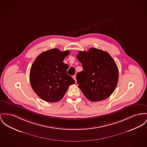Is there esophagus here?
I'll return each instance as SVG.
<instances>
[{"label": "esophagus", "mask_w": 147, "mask_h": 147, "mask_svg": "<svg viewBox=\"0 0 147 147\" xmlns=\"http://www.w3.org/2000/svg\"><path fill=\"white\" fill-rule=\"evenodd\" d=\"M72 78H74L75 80V81L76 82V76H75V75H74V76H72Z\"/></svg>", "instance_id": "1"}]
</instances>
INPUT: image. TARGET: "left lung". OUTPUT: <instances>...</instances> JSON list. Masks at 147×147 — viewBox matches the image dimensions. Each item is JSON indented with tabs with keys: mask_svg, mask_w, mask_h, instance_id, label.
<instances>
[{
	"mask_svg": "<svg viewBox=\"0 0 147 147\" xmlns=\"http://www.w3.org/2000/svg\"><path fill=\"white\" fill-rule=\"evenodd\" d=\"M76 57L83 68L76 80L85 96L92 101L109 98L116 88L119 78L114 60L106 51L95 48L80 51Z\"/></svg>",
	"mask_w": 147,
	"mask_h": 147,
	"instance_id": "1",
	"label": "left lung"
}]
</instances>
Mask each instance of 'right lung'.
Instances as JSON below:
<instances>
[{
	"label": "right lung",
	"instance_id": "right-lung-1",
	"mask_svg": "<svg viewBox=\"0 0 147 147\" xmlns=\"http://www.w3.org/2000/svg\"><path fill=\"white\" fill-rule=\"evenodd\" d=\"M69 54V50L49 49L41 53L33 62L30 70V83L33 91L44 101H59L69 86L75 83L67 74L69 65L63 62Z\"/></svg>",
	"mask_w": 147,
	"mask_h": 147
}]
</instances>
